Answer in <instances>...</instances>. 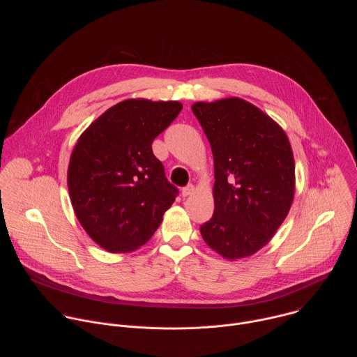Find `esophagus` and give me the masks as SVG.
<instances>
[{
  "label": "esophagus",
  "mask_w": 357,
  "mask_h": 357,
  "mask_svg": "<svg viewBox=\"0 0 357 357\" xmlns=\"http://www.w3.org/2000/svg\"><path fill=\"white\" fill-rule=\"evenodd\" d=\"M193 192H195V186H193V185H188V186H185V188L182 189V196H183V197H188V196L193 195Z\"/></svg>",
  "instance_id": "esophagus-1"
}]
</instances>
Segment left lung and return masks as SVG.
<instances>
[{"instance_id":"left-lung-1","label":"left lung","mask_w":357,"mask_h":357,"mask_svg":"<svg viewBox=\"0 0 357 357\" xmlns=\"http://www.w3.org/2000/svg\"><path fill=\"white\" fill-rule=\"evenodd\" d=\"M192 112L215 162V212L200 234L225 259L248 257L271 240L292 205L291 144L271 117L238 97L197 101Z\"/></svg>"}]
</instances>
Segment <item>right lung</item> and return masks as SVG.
Wrapping results in <instances>:
<instances>
[{
    "mask_svg": "<svg viewBox=\"0 0 357 357\" xmlns=\"http://www.w3.org/2000/svg\"><path fill=\"white\" fill-rule=\"evenodd\" d=\"M179 101L130 98L93 121L73 148L68 169L72 206L86 233L110 252L145 244L178 189L152 152L181 113Z\"/></svg>",
    "mask_w": 357,
    "mask_h": 357,
    "instance_id": "1",
    "label": "right lung"
}]
</instances>
